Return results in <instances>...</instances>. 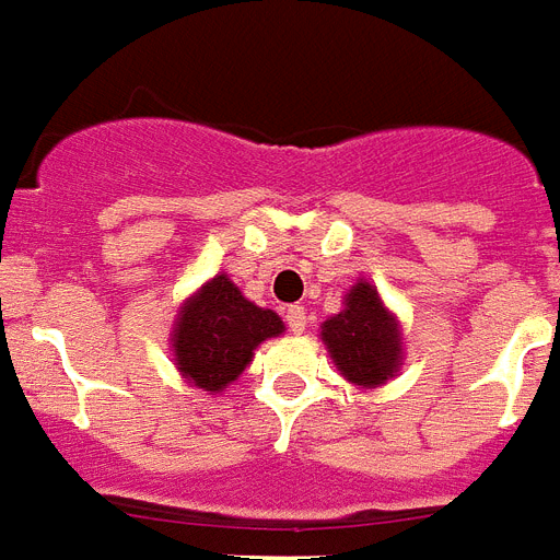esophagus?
I'll return each mask as SVG.
<instances>
[{
	"instance_id": "1",
	"label": "esophagus",
	"mask_w": 560,
	"mask_h": 560,
	"mask_svg": "<svg viewBox=\"0 0 560 560\" xmlns=\"http://www.w3.org/2000/svg\"><path fill=\"white\" fill-rule=\"evenodd\" d=\"M284 318H288V327L293 332H304V327H307V313H304L302 304H290L284 310Z\"/></svg>"
}]
</instances>
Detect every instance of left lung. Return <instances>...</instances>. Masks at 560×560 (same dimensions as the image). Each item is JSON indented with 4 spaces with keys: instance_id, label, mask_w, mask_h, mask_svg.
<instances>
[{
    "instance_id": "8db88e82",
    "label": "left lung",
    "mask_w": 560,
    "mask_h": 560,
    "mask_svg": "<svg viewBox=\"0 0 560 560\" xmlns=\"http://www.w3.org/2000/svg\"><path fill=\"white\" fill-rule=\"evenodd\" d=\"M322 341L338 373L361 389L382 387L401 370V322L368 279H355L341 310L322 324Z\"/></svg>"
}]
</instances>
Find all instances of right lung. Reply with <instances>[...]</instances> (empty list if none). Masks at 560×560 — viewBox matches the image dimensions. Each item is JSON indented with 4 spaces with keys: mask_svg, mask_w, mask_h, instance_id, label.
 I'll return each mask as SVG.
<instances>
[{
    "mask_svg": "<svg viewBox=\"0 0 560 560\" xmlns=\"http://www.w3.org/2000/svg\"><path fill=\"white\" fill-rule=\"evenodd\" d=\"M284 332L279 313L253 304L219 272L187 295L176 310L171 352L178 375L190 387L219 396L253 361L261 341Z\"/></svg>",
    "mask_w": 560,
    "mask_h": 560,
    "instance_id": "obj_1",
    "label": "right lung"
}]
</instances>
